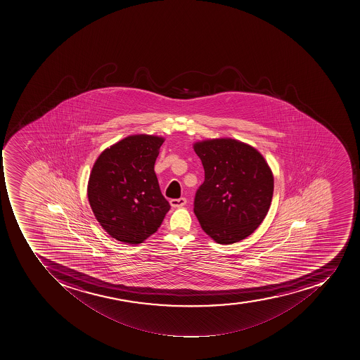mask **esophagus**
Masks as SVG:
<instances>
[{"label": "esophagus", "instance_id": "1", "mask_svg": "<svg viewBox=\"0 0 360 360\" xmlns=\"http://www.w3.org/2000/svg\"><path fill=\"white\" fill-rule=\"evenodd\" d=\"M170 205L174 208H181L186 205V199L185 198H179V199H172L170 200Z\"/></svg>", "mask_w": 360, "mask_h": 360}]
</instances>
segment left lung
Listing matches in <instances>:
<instances>
[{
  "instance_id": "left-lung-1",
  "label": "left lung",
  "mask_w": 360,
  "mask_h": 360,
  "mask_svg": "<svg viewBox=\"0 0 360 360\" xmlns=\"http://www.w3.org/2000/svg\"><path fill=\"white\" fill-rule=\"evenodd\" d=\"M205 181L194 198V214L219 244L240 242L266 217L274 192L271 168L252 146L232 139L194 144Z\"/></svg>"
}]
</instances>
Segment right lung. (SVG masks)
I'll return each instance as SVG.
<instances>
[{
	"label": "right lung",
	"mask_w": 360,
	"mask_h": 360,
	"mask_svg": "<svg viewBox=\"0 0 360 360\" xmlns=\"http://www.w3.org/2000/svg\"><path fill=\"white\" fill-rule=\"evenodd\" d=\"M162 137L133 135L104 150L89 176V205L108 234L142 243L160 227L170 205L161 193L155 162Z\"/></svg>",
	"instance_id": "add662e5"
}]
</instances>
